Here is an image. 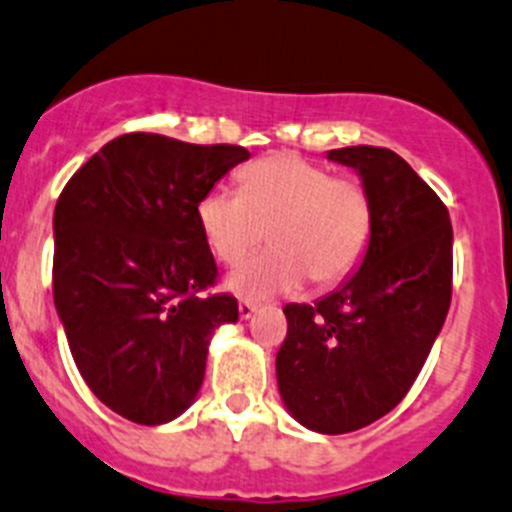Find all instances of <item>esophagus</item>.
I'll list each match as a JSON object with an SVG mask.
<instances>
[{
	"label": "esophagus",
	"mask_w": 512,
	"mask_h": 512,
	"mask_svg": "<svg viewBox=\"0 0 512 512\" xmlns=\"http://www.w3.org/2000/svg\"><path fill=\"white\" fill-rule=\"evenodd\" d=\"M237 310H240L242 320H250V317L257 312V305H255V302H250V300H240V305H237Z\"/></svg>",
	"instance_id": "1"
}]
</instances>
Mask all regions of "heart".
I'll use <instances>...</instances> for the list:
<instances>
[{
	"mask_svg": "<svg viewBox=\"0 0 512 512\" xmlns=\"http://www.w3.org/2000/svg\"><path fill=\"white\" fill-rule=\"evenodd\" d=\"M207 245L225 265L272 247L237 267L227 287L245 297L290 292L307 280L332 285L360 265L372 235V202L350 177H332L295 152H280L242 172V190L217 185L197 205Z\"/></svg>",
	"mask_w": 512,
	"mask_h": 512,
	"instance_id": "obj_1",
	"label": "heart"
}]
</instances>
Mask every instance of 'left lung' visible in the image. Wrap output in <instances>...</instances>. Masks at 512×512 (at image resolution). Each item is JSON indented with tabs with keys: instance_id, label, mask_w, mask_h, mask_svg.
Listing matches in <instances>:
<instances>
[{
	"instance_id": "8db88e82",
	"label": "left lung",
	"mask_w": 512,
	"mask_h": 512,
	"mask_svg": "<svg viewBox=\"0 0 512 512\" xmlns=\"http://www.w3.org/2000/svg\"><path fill=\"white\" fill-rule=\"evenodd\" d=\"M372 202L355 275L315 305H287L277 388L287 413L322 435L360 430L408 395L443 330L453 295L448 207L385 147H342Z\"/></svg>"
}]
</instances>
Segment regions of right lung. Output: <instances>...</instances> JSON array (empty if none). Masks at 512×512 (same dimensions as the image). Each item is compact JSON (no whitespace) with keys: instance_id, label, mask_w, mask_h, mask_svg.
<instances>
[{"instance_id":"add662e5","label":"right lung","mask_w":512,"mask_h":512,"mask_svg":"<svg viewBox=\"0 0 512 512\" xmlns=\"http://www.w3.org/2000/svg\"><path fill=\"white\" fill-rule=\"evenodd\" d=\"M250 152L132 132L72 175L54 207V307L79 375L122 418H180L205 380L232 295H202L217 265L197 205Z\"/></svg>"}]
</instances>
